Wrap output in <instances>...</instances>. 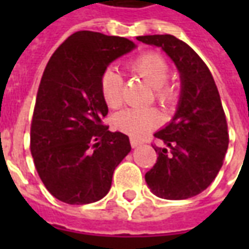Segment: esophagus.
<instances>
[{
  "mask_svg": "<svg viewBox=\"0 0 249 249\" xmlns=\"http://www.w3.org/2000/svg\"><path fill=\"white\" fill-rule=\"evenodd\" d=\"M141 144H142V141L137 140L135 137H130V145H132V148H137V146L141 145Z\"/></svg>",
  "mask_w": 249,
  "mask_h": 249,
  "instance_id": "esophagus-1",
  "label": "esophagus"
}]
</instances>
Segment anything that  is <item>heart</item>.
Here are the masks:
<instances>
[{
  "label": "heart",
  "instance_id": "obj_1",
  "mask_svg": "<svg viewBox=\"0 0 249 249\" xmlns=\"http://www.w3.org/2000/svg\"><path fill=\"white\" fill-rule=\"evenodd\" d=\"M130 71L152 87L153 97L159 103H173L178 94L167 81L169 68L165 58L156 52H144L128 62ZM100 92L109 108H119L123 103V80L113 68H107L100 78ZM161 123V113L156 108L124 109L113 117L116 129L133 137H140Z\"/></svg>",
  "mask_w": 249,
  "mask_h": 249
}]
</instances>
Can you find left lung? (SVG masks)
I'll return each instance as SVG.
<instances>
[{"label": "left lung", "instance_id": "1", "mask_svg": "<svg viewBox=\"0 0 249 249\" xmlns=\"http://www.w3.org/2000/svg\"><path fill=\"white\" fill-rule=\"evenodd\" d=\"M137 40L161 48L180 71L181 93L172 121L155 133L156 164L145 173L156 196L184 200L196 196L217 176L230 136L219 90L208 66L192 48L171 35L140 36Z\"/></svg>", "mask_w": 249, "mask_h": 249}]
</instances>
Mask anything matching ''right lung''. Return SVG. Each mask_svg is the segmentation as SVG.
I'll return each mask as SVG.
<instances>
[{"mask_svg":"<svg viewBox=\"0 0 249 249\" xmlns=\"http://www.w3.org/2000/svg\"><path fill=\"white\" fill-rule=\"evenodd\" d=\"M128 38L81 30L53 53L41 78L30 126V152L41 181L66 204L98 201L116 167L130 152L129 137L110 132L100 92L103 71L135 49Z\"/></svg>","mask_w":249,"mask_h":249,"instance_id":"obj_1","label":"right lung"}]
</instances>
